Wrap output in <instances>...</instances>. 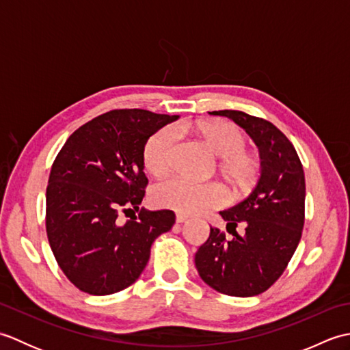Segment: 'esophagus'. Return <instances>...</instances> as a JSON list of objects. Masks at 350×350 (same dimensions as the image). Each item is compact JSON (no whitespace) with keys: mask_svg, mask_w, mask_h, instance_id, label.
<instances>
[{"mask_svg":"<svg viewBox=\"0 0 350 350\" xmlns=\"http://www.w3.org/2000/svg\"><path fill=\"white\" fill-rule=\"evenodd\" d=\"M176 221L180 222V224H182V222H187V221H188V217H187V215L177 213V215H176Z\"/></svg>","mask_w":350,"mask_h":350,"instance_id":"34e87169","label":"esophagus"}]
</instances>
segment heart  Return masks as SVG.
<instances>
[{
    "label": "heart",
    "instance_id": "obj_1",
    "mask_svg": "<svg viewBox=\"0 0 350 350\" xmlns=\"http://www.w3.org/2000/svg\"><path fill=\"white\" fill-rule=\"evenodd\" d=\"M180 129L196 131L211 150L219 156V174L234 191L250 189L256 182L260 163L245 150L247 138L234 124L222 120H198L182 123ZM179 144V131L174 126L154 132L144 146V165L156 177L168 174L173 168ZM154 203L180 213H198L226 203L227 196L218 183H197L183 177L159 183L153 191Z\"/></svg>",
    "mask_w": 350,
    "mask_h": 350
}]
</instances>
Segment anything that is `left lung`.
Here are the masks:
<instances>
[{"label": "left lung", "mask_w": 350, "mask_h": 350, "mask_svg": "<svg viewBox=\"0 0 350 350\" xmlns=\"http://www.w3.org/2000/svg\"><path fill=\"white\" fill-rule=\"evenodd\" d=\"M211 114L232 118L245 129L258 147L262 174L243 202L219 212L232 239L211 227L196 252V266L217 292L247 298L269 288L298 248L306 219V176L293 144L271 122L234 109ZM239 224L242 235L235 232Z\"/></svg>", "instance_id": "1"}]
</instances>
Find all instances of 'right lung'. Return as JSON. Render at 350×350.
I'll list each match as a JSON object with an SVG mask.
<instances>
[{"label":"right lung","instance_id":"right-lung-1","mask_svg":"<svg viewBox=\"0 0 350 350\" xmlns=\"http://www.w3.org/2000/svg\"><path fill=\"white\" fill-rule=\"evenodd\" d=\"M179 116L113 109L81 126L52 163L46 233L58 266L88 295H111L135 282L173 211H146L144 146ZM139 212L126 223L120 213Z\"/></svg>","mask_w":350,"mask_h":350}]
</instances>
